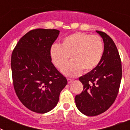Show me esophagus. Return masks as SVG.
Instances as JSON below:
<instances>
[{
	"instance_id": "esophagus-1",
	"label": "esophagus",
	"mask_w": 130,
	"mask_h": 130,
	"mask_svg": "<svg viewBox=\"0 0 130 130\" xmlns=\"http://www.w3.org/2000/svg\"><path fill=\"white\" fill-rule=\"evenodd\" d=\"M72 82H73V79H70V78H67V82H68V83L70 84Z\"/></svg>"
}]
</instances>
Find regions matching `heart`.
Returning <instances> with one entry per match:
<instances>
[{
    "instance_id": "1",
    "label": "heart",
    "mask_w": 130,
    "mask_h": 130,
    "mask_svg": "<svg viewBox=\"0 0 130 130\" xmlns=\"http://www.w3.org/2000/svg\"><path fill=\"white\" fill-rule=\"evenodd\" d=\"M51 59L54 65L61 69L69 56L72 61L61 71L67 76L74 77L82 71L89 72L99 65L104 54V44L100 36L83 32H75L63 38L61 44H53L51 48Z\"/></svg>"
}]
</instances>
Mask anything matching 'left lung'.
<instances>
[{
	"label": "left lung",
	"mask_w": 130,
	"mask_h": 130,
	"mask_svg": "<svg viewBox=\"0 0 130 130\" xmlns=\"http://www.w3.org/2000/svg\"><path fill=\"white\" fill-rule=\"evenodd\" d=\"M96 31L104 42L103 58L95 69L79 77L84 89L75 97L78 110L87 116L100 115L113 105L122 76L121 61L116 45L107 34Z\"/></svg>",
	"instance_id": "left-lung-1"
}]
</instances>
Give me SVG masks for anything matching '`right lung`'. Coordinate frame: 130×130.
<instances>
[{
    "label": "right lung",
    "mask_w": 130,
    "mask_h": 130,
    "mask_svg": "<svg viewBox=\"0 0 130 130\" xmlns=\"http://www.w3.org/2000/svg\"><path fill=\"white\" fill-rule=\"evenodd\" d=\"M57 29H35L17 42L11 55L13 86L19 101L38 113L54 109L67 80L51 62V48Z\"/></svg>",
    "instance_id": "right-lung-1"
}]
</instances>
